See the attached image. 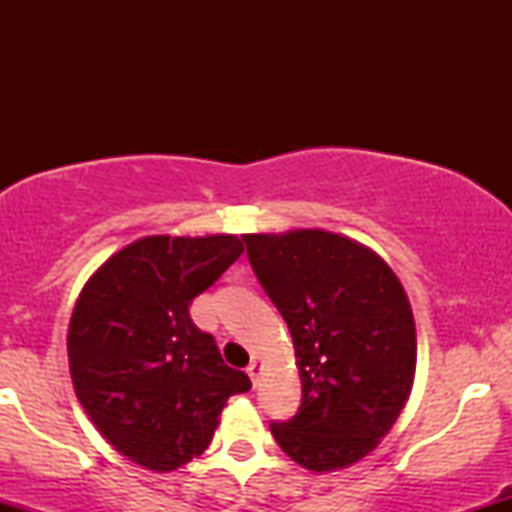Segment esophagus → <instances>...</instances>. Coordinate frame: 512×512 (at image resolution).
<instances>
[{"mask_svg": "<svg viewBox=\"0 0 512 512\" xmlns=\"http://www.w3.org/2000/svg\"><path fill=\"white\" fill-rule=\"evenodd\" d=\"M260 373H262V366H260V361H252L250 366H248V375H250L252 385H255V387H257V383H260Z\"/></svg>", "mask_w": 512, "mask_h": 512, "instance_id": "34e87169", "label": "esophagus"}]
</instances>
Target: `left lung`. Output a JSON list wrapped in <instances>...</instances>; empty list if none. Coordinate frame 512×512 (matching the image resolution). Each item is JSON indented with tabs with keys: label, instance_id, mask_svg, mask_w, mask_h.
Wrapping results in <instances>:
<instances>
[{
	"label": "left lung",
	"instance_id": "8db88e82",
	"mask_svg": "<svg viewBox=\"0 0 512 512\" xmlns=\"http://www.w3.org/2000/svg\"><path fill=\"white\" fill-rule=\"evenodd\" d=\"M252 272L289 325L303 399L272 424L279 448L310 472L366 457L407 404L416 327L397 274L366 245L320 231L248 233Z\"/></svg>",
	"mask_w": 512,
	"mask_h": 512
}]
</instances>
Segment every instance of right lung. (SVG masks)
<instances>
[{
  "label": "right lung",
  "instance_id": "right-lung-1",
  "mask_svg": "<svg viewBox=\"0 0 512 512\" xmlns=\"http://www.w3.org/2000/svg\"><path fill=\"white\" fill-rule=\"evenodd\" d=\"M243 255L236 236H149L105 260L69 322L72 383L88 419L127 460L173 472L202 455L228 397L248 392L190 303Z\"/></svg>",
  "mask_w": 512,
  "mask_h": 512
}]
</instances>
